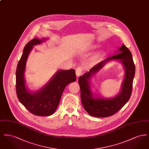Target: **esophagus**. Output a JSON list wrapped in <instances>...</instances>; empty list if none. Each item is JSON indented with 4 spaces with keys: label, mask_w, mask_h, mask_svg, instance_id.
<instances>
[{
    "label": "esophagus",
    "mask_w": 149,
    "mask_h": 149,
    "mask_svg": "<svg viewBox=\"0 0 149 149\" xmlns=\"http://www.w3.org/2000/svg\"><path fill=\"white\" fill-rule=\"evenodd\" d=\"M82 73V69L80 67H78L76 69V75L77 77H79Z\"/></svg>",
    "instance_id": "1"
}]
</instances>
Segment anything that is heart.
Wrapping results in <instances>:
<instances>
[{"mask_svg":"<svg viewBox=\"0 0 149 149\" xmlns=\"http://www.w3.org/2000/svg\"><path fill=\"white\" fill-rule=\"evenodd\" d=\"M98 47V45H93L92 46H91L90 49L91 50H94V49H96Z\"/></svg>","mask_w":149,"mask_h":149,"instance_id":"heart-1","label":"heart"}]
</instances>
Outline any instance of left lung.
Instances as JSON below:
<instances>
[{"instance_id":"obj_1","label":"left lung","mask_w":149,"mask_h":149,"mask_svg":"<svg viewBox=\"0 0 149 149\" xmlns=\"http://www.w3.org/2000/svg\"><path fill=\"white\" fill-rule=\"evenodd\" d=\"M116 53L117 54L102 61L93 67L89 71L79 78L78 82L80 88V97L83 106L88 113L93 117H106L113 115L125 105L131 97L135 74V66L132 54L124 44L122 45ZM113 60L120 61L125 70V78L121 89L113 98L100 97L92 92L91 79L106 63Z\"/></svg>"}]
</instances>
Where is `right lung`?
Segmentation results:
<instances>
[{
    "label": "right lung",
    "mask_w": 149,
    "mask_h": 149,
    "mask_svg": "<svg viewBox=\"0 0 149 149\" xmlns=\"http://www.w3.org/2000/svg\"><path fill=\"white\" fill-rule=\"evenodd\" d=\"M47 38H33L25 46L16 70V92L22 104L31 113L49 116L55 113L64 89L76 80L74 69L59 70L50 81L37 91H29L26 85L24 72L29 54L33 46L40 45Z\"/></svg>",
    "instance_id": "obj_1"
}]
</instances>
